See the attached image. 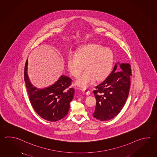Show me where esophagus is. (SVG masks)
Wrapping results in <instances>:
<instances>
[{
	"label": "esophagus",
	"instance_id": "esophagus-1",
	"mask_svg": "<svg viewBox=\"0 0 157 157\" xmlns=\"http://www.w3.org/2000/svg\"><path fill=\"white\" fill-rule=\"evenodd\" d=\"M80 90H82L83 93L85 94L86 95H90V91L88 89H86V88H81Z\"/></svg>",
	"mask_w": 157,
	"mask_h": 157
}]
</instances>
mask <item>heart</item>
<instances>
[{
	"mask_svg": "<svg viewBox=\"0 0 157 157\" xmlns=\"http://www.w3.org/2000/svg\"><path fill=\"white\" fill-rule=\"evenodd\" d=\"M113 50L99 44H86L75 53H70L67 64L70 74L77 77L81 74L85 65L86 70L75 81L78 86L86 87L97 80H102L109 75L113 66Z\"/></svg>",
	"mask_w": 157,
	"mask_h": 157,
	"instance_id": "b5f03b06",
	"label": "heart"
}]
</instances>
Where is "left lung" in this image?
<instances>
[{
	"mask_svg": "<svg viewBox=\"0 0 157 157\" xmlns=\"http://www.w3.org/2000/svg\"><path fill=\"white\" fill-rule=\"evenodd\" d=\"M119 64L120 67L117 69ZM131 66L117 62L111 74L93 91L96 98L93 117L101 121L113 118L123 108L130 87Z\"/></svg>",
	"mask_w": 157,
	"mask_h": 157,
	"instance_id": "8db88e82",
	"label": "left lung"
}]
</instances>
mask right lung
Masks as SVG:
<instances>
[{"mask_svg":"<svg viewBox=\"0 0 157 157\" xmlns=\"http://www.w3.org/2000/svg\"><path fill=\"white\" fill-rule=\"evenodd\" d=\"M28 59L25 64L24 77L30 102L33 109L45 120L56 122L65 117L70 109L75 89L70 88L72 80L61 75L56 82L44 89L33 86L27 74Z\"/></svg>","mask_w":157,"mask_h":157,"instance_id":"1","label":"right lung"}]
</instances>
